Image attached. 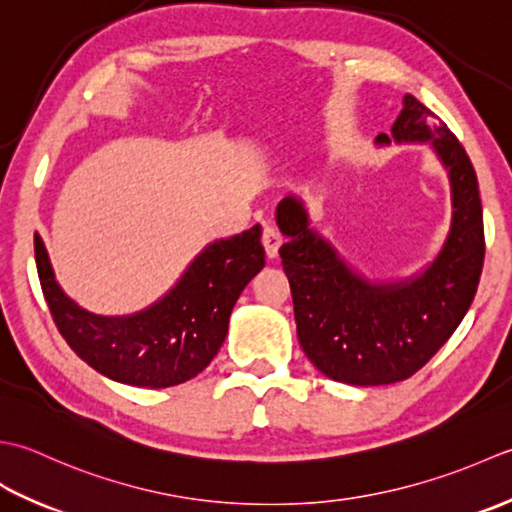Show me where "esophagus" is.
Instances as JSON below:
<instances>
[{"label": "esophagus", "mask_w": 512, "mask_h": 512, "mask_svg": "<svg viewBox=\"0 0 512 512\" xmlns=\"http://www.w3.org/2000/svg\"><path fill=\"white\" fill-rule=\"evenodd\" d=\"M263 245H265V252H267L269 258L278 256V249H280V245H283V236H280L276 227H265Z\"/></svg>", "instance_id": "esophagus-1"}]
</instances>
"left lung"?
I'll list each match as a JSON object with an SVG mask.
<instances>
[{
    "instance_id": "obj_1",
    "label": "left lung",
    "mask_w": 512,
    "mask_h": 512,
    "mask_svg": "<svg viewBox=\"0 0 512 512\" xmlns=\"http://www.w3.org/2000/svg\"><path fill=\"white\" fill-rule=\"evenodd\" d=\"M389 134L375 143H429L451 183V229L440 254L415 276L369 280L316 229L298 196L276 207L289 241L280 247L300 347L327 378L380 387L411 378L453 336L475 298L484 265V218L477 176L462 143L435 114L404 95Z\"/></svg>"
}]
</instances>
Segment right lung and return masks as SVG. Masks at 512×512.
Listing matches in <instances>:
<instances>
[{
	"label": "right lung",
	"instance_id": "1",
	"mask_svg": "<svg viewBox=\"0 0 512 512\" xmlns=\"http://www.w3.org/2000/svg\"><path fill=\"white\" fill-rule=\"evenodd\" d=\"M260 234L254 225L210 243L168 294L130 316L90 314L68 298L39 234L37 274L52 320L83 362L114 382L165 389L192 380L223 347L238 296L265 267Z\"/></svg>",
	"mask_w": 512,
	"mask_h": 512
}]
</instances>
